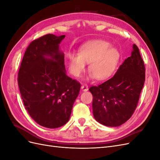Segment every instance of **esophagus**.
<instances>
[{"instance_id": "34e87169", "label": "esophagus", "mask_w": 160, "mask_h": 160, "mask_svg": "<svg viewBox=\"0 0 160 160\" xmlns=\"http://www.w3.org/2000/svg\"><path fill=\"white\" fill-rule=\"evenodd\" d=\"M81 90L83 91H88L89 88H88V86L87 85H82L81 86Z\"/></svg>"}]
</instances>
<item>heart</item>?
Here are the masks:
<instances>
[{
    "label": "heart",
    "instance_id": "obj_1",
    "mask_svg": "<svg viewBox=\"0 0 160 160\" xmlns=\"http://www.w3.org/2000/svg\"><path fill=\"white\" fill-rule=\"evenodd\" d=\"M109 42L102 41H91L85 43L79 51V55L69 57V70L72 75L80 77L89 63L91 71L89 79L105 80L112 75L120 59L119 51L110 47Z\"/></svg>",
    "mask_w": 160,
    "mask_h": 160
}]
</instances>
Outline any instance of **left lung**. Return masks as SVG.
<instances>
[{
	"instance_id": "1",
	"label": "left lung",
	"mask_w": 160,
	"mask_h": 160,
	"mask_svg": "<svg viewBox=\"0 0 160 160\" xmlns=\"http://www.w3.org/2000/svg\"><path fill=\"white\" fill-rule=\"evenodd\" d=\"M144 82V62L138 47L133 44L131 56L112 78L89 88L93 97L95 119L108 127H118L126 122L137 107Z\"/></svg>"
}]
</instances>
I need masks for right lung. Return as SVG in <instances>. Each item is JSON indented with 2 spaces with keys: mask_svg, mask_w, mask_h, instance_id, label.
<instances>
[{
  "mask_svg": "<svg viewBox=\"0 0 160 160\" xmlns=\"http://www.w3.org/2000/svg\"><path fill=\"white\" fill-rule=\"evenodd\" d=\"M65 35H46L33 41L24 55L18 84L24 105L35 122L54 129L69 120L81 85L66 74L59 45Z\"/></svg>",
  "mask_w": 160,
  "mask_h": 160,
  "instance_id": "1",
  "label": "right lung"
}]
</instances>
